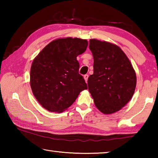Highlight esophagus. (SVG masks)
<instances>
[{"label": "esophagus", "instance_id": "34e87169", "mask_svg": "<svg viewBox=\"0 0 158 158\" xmlns=\"http://www.w3.org/2000/svg\"><path fill=\"white\" fill-rule=\"evenodd\" d=\"M84 78L85 81V82H87V81H88V78H89V75H88V74H85V75L84 76Z\"/></svg>", "mask_w": 158, "mask_h": 158}]
</instances>
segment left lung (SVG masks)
Returning <instances> with one entry per match:
<instances>
[{
  "mask_svg": "<svg viewBox=\"0 0 158 158\" xmlns=\"http://www.w3.org/2000/svg\"><path fill=\"white\" fill-rule=\"evenodd\" d=\"M93 74L88 88L99 110L105 114L121 110L132 98L137 76L129 58L116 44L91 39Z\"/></svg>",
  "mask_w": 158,
  "mask_h": 158,
  "instance_id": "1",
  "label": "left lung"
}]
</instances>
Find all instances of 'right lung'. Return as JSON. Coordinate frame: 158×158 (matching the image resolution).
I'll return each mask as SVG.
<instances>
[{
	"label": "right lung",
	"instance_id": "1",
	"mask_svg": "<svg viewBox=\"0 0 158 158\" xmlns=\"http://www.w3.org/2000/svg\"><path fill=\"white\" fill-rule=\"evenodd\" d=\"M88 47V41L77 37L53 40L34 58L30 84L35 98L42 107L61 113L70 106L87 85L79 74L77 60Z\"/></svg>",
	"mask_w": 158,
	"mask_h": 158
}]
</instances>
